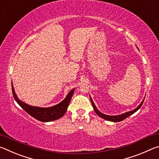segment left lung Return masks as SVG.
Instances as JSON below:
<instances>
[{
  "label": "left lung",
  "instance_id": "obj_1",
  "mask_svg": "<svg viewBox=\"0 0 159 159\" xmlns=\"http://www.w3.org/2000/svg\"><path fill=\"white\" fill-rule=\"evenodd\" d=\"M90 100H91V103H92V105L94 108V110H95V111L97 114H98L99 117H101L102 118H104V119L107 120H109V121H112V122H119V121H121V120H124L125 118H126L128 116H130V115L133 114L134 112H136L140 108L141 106L142 105V104H143L144 99L142 100V102H141V104H139V105L137 107L136 109H134L133 111H128V112H125L124 114H120V115H118V116H109V115H106V114H104L101 113L100 111H99V110L96 108V107L95 105V104H94V102L93 101V99H91L90 98Z\"/></svg>",
  "mask_w": 159,
  "mask_h": 159
}]
</instances>
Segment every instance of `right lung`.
Here are the masks:
<instances>
[{"mask_svg": "<svg viewBox=\"0 0 159 159\" xmlns=\"http://www.w3.org/2000/svg\"><path fill=\"white\" fill-rule=\"evenodd\" d=\"M12 90L13 97L15 99V101L17 102V104L25 111L28 113L29 115H31L32 117L36 118V119L40 120L42 122H50L52 120H57L58 118L62 117L66 111V109L68 108L70 100H71V97L73 96L74 93V89L71 90L69 93L68 95L60 103H59L56 105L50 107H46V108H43V107H38L30 106L29 104L25 103V102L19 99L17 95L15 92L14 87L12 83Z\"/></svg>", "mask_w": 159, "mask_h": 159, "instance_id": "1", "label": "right lung"}]
</instances>
